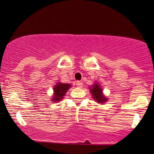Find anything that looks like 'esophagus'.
<instances>
[{
  "label": "esophagus",
  "instance_id": "1",
  "mask_svg": "<svg viewBox=\"0 0 154 154\" xmlns=\"http://www.w3.org/2000/svg\"><path fill=\"white\" fill-rule=\"evenodd\" d=\"M76 86L79 88H82V87H83V83L81 82H76Z\"/></svg>",
  "mask_w": 154,
  "mask_h": 154
}]
</instances>
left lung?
<instances>
[{"label": "left lung", "mask_w": 154, "mask_h": 154, "mask_svg": "<svg viewBox=\"0 0 154 154\" xmlns=\"http://www.w3.org/2000/svg\"><path fill=\"white\" fill-rule=\"evenodd\" d=\"M90 91L93 96L94 100L99 103H104L108 100V99L103 95V90L98 83H95L93 86L90 87Z\"/></svg>", "instance_id": "obj_1"}]
</instances>
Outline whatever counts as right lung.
Segmentation results:
<instances>
[{
	"label": "right lung",
	"mask_w": 154,
	"mask_h": 154,
	"mask_svg": "<svg viewBox=\"0 0 154 154\" xmlns=\"http://www.w3.org/2000/svg\"><path fill=\"white\" fill-rule=\"evenodd\" d=\"M71 87L70 84H63L58 82L55 86L54 87V94H53V97L51 98V101L54 103H58L63 98V96L66 91L69 89Z\"/></svg>",
	"instance_id": "right-lung-1"
}]
</instances>
